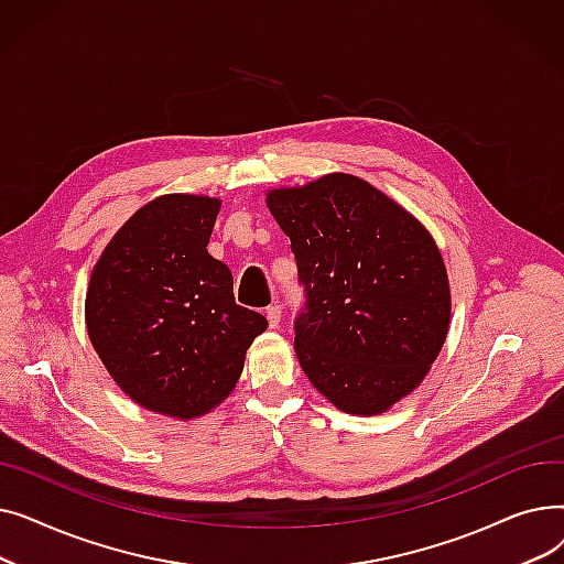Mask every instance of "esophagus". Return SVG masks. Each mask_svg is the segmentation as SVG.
I'll return each mask as SVG.
<instances>
[{
  "instance_id": "34e87169",
  "label": "esophagus",
  "mask_w": 564,
  "mask_h": 564,
  "mask_svg": "<svg viewBox=\"0 0 564 564\" xmlns=\"http://www.w3.org/2000/svg\"><path fill=\"white\" fill-rule=\"evenodd\" d=\"M264 315H267V322H270V327H272V329H279V324H281V306H279V304L267 306V308H264Z\"/></svg>"
}]
</instances>
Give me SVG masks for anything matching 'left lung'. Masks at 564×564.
Here are the masks:
<instances>
[{
  "instance_id": "obj_1",
  "label": "left lung",
  "mask_w": 564,
  "mask_h": 564,
  "mask_svg": "<svg viewBox=\"0 0 564 564\" xmlns=\"http://www.w3.org/2000/svg\"><path fill=\"white\" fill-rule=\"evenodd\" d=\"M267 205L304 288L294 315L302 370L347 413L387 411L419 387L448 334V276L430 232L347 173L276 189Z\"/></svg>"
}]
</instances>
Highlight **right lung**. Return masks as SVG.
Segmentation results:
<instances>
[{
	"mask_svg": "<svg viewBox=\"0 0 564 564\" xmlns=\"http://www.w3.org/2000/svg\"><path fill=\"white\" fill-rule=\"evenodd\" d=\"M219 200L155 198L116 232L86 292L98 357L134 402L194 419L235 387L264 315L235 302L232 274L207 253Z\"/></svg>",
	"mask_w": 564,
	"mask_h": 564,
	"instance_id": "obj_1",
	"label": "right lung"
}]
</instances>
